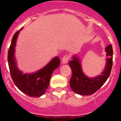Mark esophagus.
<instances>
[{
  "label": "esophagus",
  "mask_w": 121,
  "mask_h": 121,
  "mask_svg": "<svg viewBox=\"0 0 121 121\" xmlns=\"http://www.w3.org/2000/svg\"><path fill=\"white\" fill-rule=\"evenodd\" d=\"M69 59V56L68 55H65L62 59V63L63 64H65L68 62V60Z\"/></svg>",
  "instance_id": "34e87169"
}]
</instances>
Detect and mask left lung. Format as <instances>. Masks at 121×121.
I'll return each mask as SVG.
<instances>
[{
	"label": "left lung",
	"mask_w": 121,
	"mask_h": 121,
	"mask_svg": "<svg viewBox=\"0 0 121 121\" xmlns=\"http://www.w3.org/2000/svg\"><path fill=\"white\" fill-rule=\"evenodd\" d=\"M105 51L108 58L106 59V68L101 75L90 78L82 71L80 62L77 56H74L69 62L72 70V76L69 84L74 92L81 95H90L94 94L106 82L111 73L113 65V49L111 44L106 47Z\"/></svg>",
	"instance_id": "1"
}]
</instances>
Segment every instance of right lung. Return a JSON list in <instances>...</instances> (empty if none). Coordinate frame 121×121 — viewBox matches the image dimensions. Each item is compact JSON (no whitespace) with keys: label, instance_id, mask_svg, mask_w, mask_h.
<instances>
[{"label":"right lung","instance_id":"add662e5","mask_svg":"<svg viewBox=\"0 0 121 121\" xmlns=\"http://www.w3.org/2000/svg\"><path fill=\"white\" fill-rule=\"evenodd\" d=\"M20 31H17L13 36L8 53L10 74L15 86L22 92L29 97H41L48 88L53 71L60 65V59L56 56L40 70L32 74H23L17 68L14 56L15 44Z\"/></svg>","mask_w":121,"mask_h":121}]
</instances>
